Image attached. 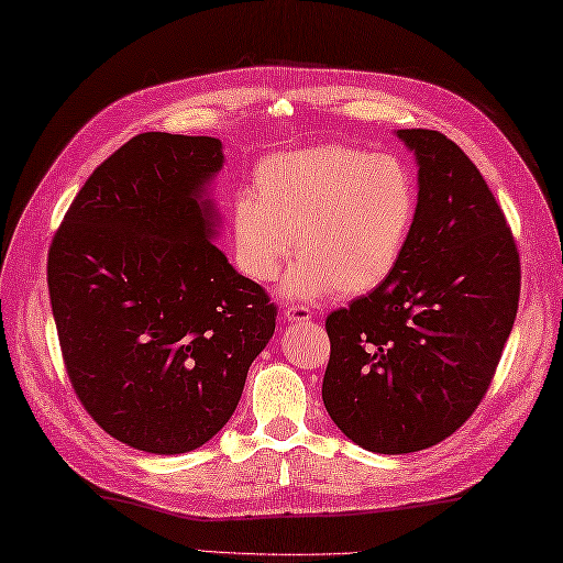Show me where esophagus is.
I'll return each mask as SVG.
<instances>
[{"label":"esophagus","mask_w":563,"mask_h":563,"mask_svg":"<svg viewBox=\"0 0 563 563\" xmlns=\"http://www.w3.org/2000/svg\"><path fill=\"white\" fill-rule=\"evenodd\" d=\"M312 319V309L307 305H290L285 309V321H290V324H300V321H309Z\"/></svg>","instance_id":"obj_1"}]
</instances>
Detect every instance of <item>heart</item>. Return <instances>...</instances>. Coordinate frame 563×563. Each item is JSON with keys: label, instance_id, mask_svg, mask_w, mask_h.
I'll return each instance as SVG.
<instances>
[{"label": "heart", "instance_id": "heart-1", "mask_svg": "<svg viewBox=\"0 0 563 563\" xmlns=\"http://www.w3.org/2000/svg\"><path fill=\"white\" fill-rule=\"evenodd\" d=\"M416 218V176L394 154L345 145L280 152L258 164L256 194L234 198V254L251 280L271 283L297 249L302 261L285 295L355 297L397 273Z\"/></svg>", "mask_w": 563, "mask_h": 563}]
</instances>
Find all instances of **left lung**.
<instances>
[{
  "instance_id": "8db88e82",
  "label": "left lung",
  "mask_w": 563,
  "mask_h": 563,
  "mask_svg": "<svg viewBox=\"0 0 563 563\" xmlns=\"http://www.w3.org/2000/svg\"><path fill=\"white\" fill-rule=\"evenodd\" d=\"M418 218L397 273L327 317L331 421L379 454L433 448L492 387L520 300V254L474 162L438 130H399Z\"/></svg>"
}]
</instances>
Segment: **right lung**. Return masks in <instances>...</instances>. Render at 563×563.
Returning a JSON list of instances; mask_svg holds the SVG:
<instances>
[{
    "instance_id": "1",
    "label": "right lung",
    "mask_w": 563,
    "mask_h": 563,
    "mask_svg": "<svg viewBox=\"0 0 563 563\" xmlns=\"http://www.w3.org/2000/svg\"><path fill=\"white\" fill-rule=\"evenodd\" d=\"M222 142L142 133L81 186L47 251L71 389L106 433L190 452L230 421L278 309L210 242Z\"/></svg>"
}]
</instances>
